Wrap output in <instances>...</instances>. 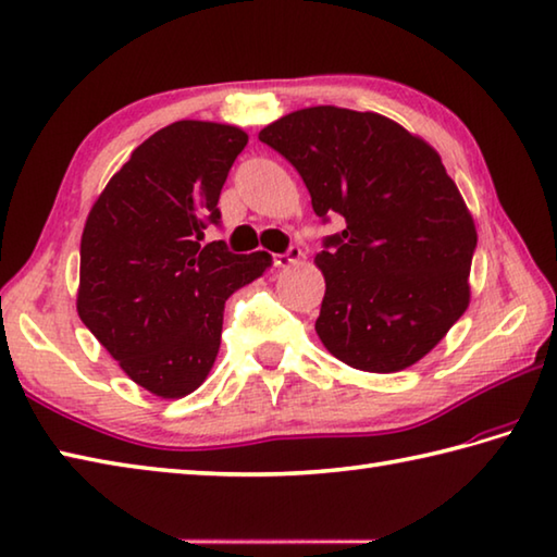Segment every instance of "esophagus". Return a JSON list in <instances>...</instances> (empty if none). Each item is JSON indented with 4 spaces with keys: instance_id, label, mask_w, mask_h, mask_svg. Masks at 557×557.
<instances>
[{
    "instance_id": "34e87169",
    "label": "esophagus",
    "mask_w": 557,
    "mask_h": 557,
    "mask_svg": "<svg viewBox=\"0 0 557 557\" xmlns=\"http://www.w3.org/2000/svg\"><path fill=\"white\" fill-rule=\"evenodd\" d=\"M300 259H302L300 247H290L288 251H283V255H276V257H274V267L288 269L290 264H296V261H300Z\"/></svg>"
}]
</instances>
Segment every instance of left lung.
<instances>
[{
	"mask_svg": "<svg viewBox=\"0 0 557 557\" xmlns=\"http://www.w3.org/2000/svg\"><path fill=\"white\" fill-rule=\"evenodd\" d=\"M259 140L296 166L314 213L346 220L314 257L322 344L369 373L417 363L466 312L478 245L442 157L381 113L339 107L293 111Z\"/></svg>",
	"mask_w": 557,
	"mask_h": 557,
	"instance_id": "obj_1",
	"label": "left lung"
}]
</instances>
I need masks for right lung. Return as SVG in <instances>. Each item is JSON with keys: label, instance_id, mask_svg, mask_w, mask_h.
<instances>
[{"label": "right lung", "instance_id": "add662e5", "mask_svg": "<svg viewBox=\"0 0 557 557\" xmlns=\"http://www.w3.org/2000/svg\"><path fill=\"white\" fill-rule=\"evenodd\" d=\"M247 133L176 121L133 150L84 223L77 312L125 375L164 400L194 393L220 349L225 300L271 267L203 243Z\"/></svg>", "mask_w": 557, "mask_h": 557}]
</instances>
